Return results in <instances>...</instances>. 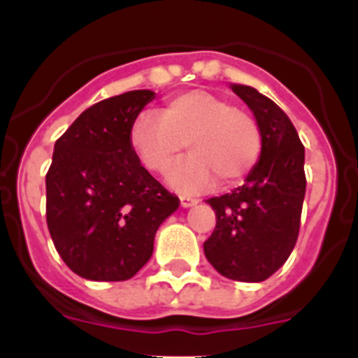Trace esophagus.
<instances>
[{"label": "esophagus", "instance_id": "esophagus-1", "mask_svg": "<svg viewBox=\"0 0 358 358\" xmlns=\"http://www.w3.org/2000/svg\"><path fill=\"white\" fill-rule=\"evenodd\" d=\"M181 206L182 208H189V206H194V204H197V199H194V197H189V195H181Z\"/></svg>", "mask_w": 358, "mask_h": 358}]
</instances>
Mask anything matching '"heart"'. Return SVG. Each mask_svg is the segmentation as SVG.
Masks as SVG:
<instances>
[{
    "instance_id": "obj_1",
    "label": "heart",
    "mask_w": 358,
    "mask_h": 358,
    "mask_svg": "<svg viewBox=\"0 0 358 358\" xmlns=\"http://www.w3.org/2000/svg\"><path fill=\"white\" fill-rule=\"evenodd\" d=\"M169 172L181 192H201L217 181L227 188L242 181L262 154V129L248 110L231 106L220 94L192 90L170 98L157 116L141 115L129 131V145L145 169L161 173L182 152Z\"/></svg>"
}]
</instances>
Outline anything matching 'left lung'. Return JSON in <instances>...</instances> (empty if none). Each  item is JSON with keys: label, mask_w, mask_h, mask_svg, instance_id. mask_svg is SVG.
Returning <instances> with one entry per match:
<instances>
[{"label": "left lung", "mask_w": 358, "mask_h": 358, "mask_svg": "<svg viewBox=\"0 0 358 358\" xmlns=\"http://www.w3.org/2000/svg\"><path fill=\"white\" fill-rule=\"evenodd\" d=\"M262 129V156L245 182L208 199L217 226L204 242L208 262L235 281H264L292 252L305 199V147L289 116L249 85H231Z\"/></svg>", "instance_id": "8db88e82"}]
</instances>
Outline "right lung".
Returning <instances> with one entry per match:
<instances>
[{
	"label": "right lung",
	"instance_id": "add662e5",
	"mask_svg": "<svg viewBox=\"0 0 358 358\" xmlns=\"http://www.w3.org/2000/svg\"><path fill=\"white\" fill-rule=\"evenodd\" d=\"M152 98L148 90L106 98L55 141L46 224L64 264L85 280H131L150 260L157 227L179 208L129 145L131 125Z\"/></svg>",
	"mask_w": 358,
	"mask_h": 358
}]
</instances>
